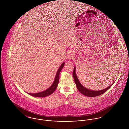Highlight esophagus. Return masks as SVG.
Returning a JSON list of instances; mask_svg holds the SVG:
<instances>
[{
	"label": "esophagus",
	"mask_w": 129,
	"mask_h": 129,
	"mask_svg": "<svg viewBox=\"0 0 129 129\" xmlns=\"http://www.w3.org/2000/svg\"><path fill=\"white\" fill-rule=\"evenodd\" d=\"M72 56H73V55H71V57H72Z\"/></svg>",
	"instance_id": "obj_1"
}]
</instances>
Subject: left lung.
<instances>
[{
	"label": "left lung",
	"mask_w": 129,
	"mask_h": 129,
	"mask_svg": "<svg viewBox=\"0 0 129 129\" xmlns=\"http://www.w3.org/2000/svg\"><path fill=\"white\" fill-rule=\"evenodd\" d=\"M73 77H74V81L76 84V87L77 88V89H78V90L80 91L82 94H83V95H84L85 96L89 97H96L97 96H99L103 93H104V92H106V91H107L111 87V86L113 85H111V86H108V87H107L106 88L104 89L103 90H98V91H94V90H89L87 88H85V87H84L82 86L80 82L79 81V80L78 79L76 75L75 74V68H74V72H73Z\"/></svg>",
	"instance_id": "8db88e82"
}]
</instances>
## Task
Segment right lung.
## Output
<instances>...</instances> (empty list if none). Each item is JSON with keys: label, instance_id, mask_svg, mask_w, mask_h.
<instances>
[{"label": "right lung", "instance_id": "obj_1", "mask_svg": "<svg viewBox=\"0 0 129 129\" xmlns=\"http://www.w3.org/2000/svg\"><path fill=\"white\" fill-rule=\"evenodd\" d=\"M64 64H65V63L63 62L61 65V66H60L59 68L58 69V70L57 72V73L55 75V81H54L53 84L52 85V86H51L49 88L47 89L46 90L43 91V92H39V93H29L28 94L32 96L37 97H45L48 96L50 95H51V94H52L53 92L55 91V90L57 86L58 83L59 82V74H60V72H61L62 68L64 67Z\"/></svg>", "mask_w": 129, "mask_h": 129}]
</instances>
